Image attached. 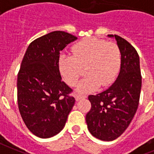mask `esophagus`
I'll return each mask as SVG.
<instances>
[{"instance_id":"34e87169","label":"esophagus","mask_w":154,"mask_h":154,"mask_svg":"<svg viewBox=\"0 0 154 154\" xmlns=\"http://www.w3.org/2000/svg\"><path fill=\"white\" fill-rule=\"evenodd\" d=\"M85 97H87L86 95H83V94H75L76 101H80L81 99H82V98H85Z\"/></svg>"}]
</instances>
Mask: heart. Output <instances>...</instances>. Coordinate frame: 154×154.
Listing matches in <instances>:
<instances>
[{
  "label": "heart",
  "instance_id": "heart-1",
  "mask_svg": "<svg viewBox=\"0 0 154 154\" xmlns=\"http://www.w3.org/2000/svg\"><path fill=\"white\" fill-rule=\"evenodd\" d=\"M73 56L61 54L59 69L65 82L75 86L84 74H88L77 87L81 92H90L98 87L115 82L121 67V52L116 44L97 38L83 39L72 48Z\"/></svg>",
  "mask_w": 154,
  "mask_h": 154
}]
</instances>
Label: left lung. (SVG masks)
Listing matches in <instances>:
<instances>
[{
  "label": "left lung",
  "instance_id": "1",
  "mask_svg": "<svg viewBox=\"0 0 154 154\" xmlns=\"http://www.w3.org/2000/svg\"><path fill=\"white\" fill-rule=\"evenodd\" d=\"M115 37L121 52V69L113 85L105 91L89 95L91 109L86 115L88 129L92 136L112 141L125 132L136 114L142 87L140 57L125 38Z\"/></svg>",
  "mask_w": 154,
  "mask_h": 154
}]
</instances>
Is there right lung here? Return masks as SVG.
I'll return each instance as SVG.
<instances>
[{"mask_svg": "<svg viewBox=\"0 0 154 154\" xmlns=\"http://www.w3.org/2000/svg\"><path fill=\"white\" fill-rule=\"evenodd\" d=\"M77 37L55 31L29 45L18 73L17 97L20 114L35 136L49 138L66 124L75 103L71 88L61 80L60 51Z\"/></svg>", "mask_w": 154, "mask_h": 154, "instance_id": "right-lung-1", "label": "right lung"}]
</instances>
